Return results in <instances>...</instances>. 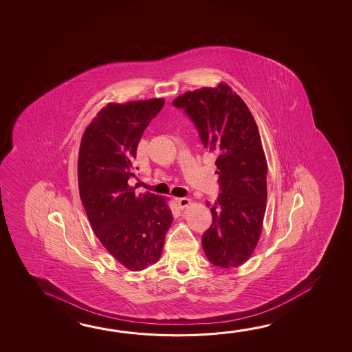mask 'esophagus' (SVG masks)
<instances>
[{"mask_svg":"<svg viewBox=\"0 0 352 352\" xmlns=\"http://www.w3.org/2000/svg\"><path fill=\"white\" fill-rule=\"evenodd\" d=\"M177 203H178L179 208L183 210L188 208L191 201L190 199H188V197H179V199H177Z\"/></svg>","mask_w":352,"mask_h":352,"instance_id":"1","label":"esophagus"}]
</instances>
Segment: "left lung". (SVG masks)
Wrapping results in <instances>:
<instances>
[{
    "mask_svg": "<svg viewBox=\"0 0 352 352\" xmlns=\"http://www.w3.org/2000/svg\"><path fill=\"white\" fill-rule=\"evenodd\" d=\"M216 158L220 194L212 223L201 237L210 262L221 268L243 265L262 231L267 201V162L258 127L243 100L230 87H203L173 100Z\"/></svg>",
    "mask_w": 352,
    "mask_h": 352,
    "instance_id": "1",
    "label": "left lung"
}]
</instances>
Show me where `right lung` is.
<instances>
[{"label":"right lung","instance_id":"add662e5","mask_svg":"<svg viewBox=\"0 0 352 352\" xmlns=\"http://www.w3.org/2000/svg\"><path fill=\"white\" fill-rule=\"evenodd\" d=\"M163 105V99L109 104L87 126L79 151V192L94 232L132 271L160 259L173 221L166 197L136 195L127 183L138 142Z\"/></svg>","mask_w":352,"mask_h":352}]
</instances>
